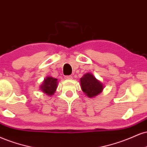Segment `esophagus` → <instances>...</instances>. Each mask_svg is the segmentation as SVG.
I'll return each mask as SVG.
<instances>
[{"mask_svg":"<svg viewBox=\"0 0 147 147\" xmlns=\"http://www.w3.org/2000/svg\"><path fill=\"white\" fill-rule=\"evenodd\" d=\"M65 79H67V80H71V79H72V76H65Z\"/></svg>","mask_w":147,"mask_h":147,"instance_id":"34e87169","label":"esophagus"}]
</instances>
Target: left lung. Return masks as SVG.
<instances>
[{
    "mask_svg": "<svg viewBox=\"0 0 147 147\" xmlns=\"http://www.w3.org/2000/svg\"><path fill=\"white\" fill-rule=\"evenodd\" d=\"M81 89L89 98L96 97L103 90V84L92 74L87 73L80 78Z\"/></svg>",
    "mask_w": 147,
    "mask_h": 147,
    "instance_id": "left-lung-1",
    "label": "left lung"
}]
</instances>
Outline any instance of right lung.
Returning a JSON list of instances; mask_svg holds the SVG:
<instances>
[{"label":"right lung","instance_id":"right-lung-1","mask_svg":"<svg viewBox=\"0 0 147 147\" xmlns=\"http://www.w3.org/2000/svg\"><path fill=\"white\" fill-rule=\"evenodd\" d=\"M57 87H58L57 79L51 76H47L43 81L40 88L41 91L47 96H52L54 94Z\"/></svg>","mask_w":147,"mask_h":147}]
</instances>
